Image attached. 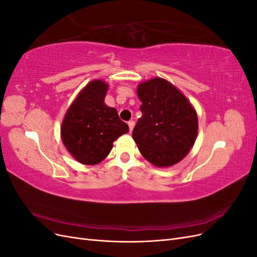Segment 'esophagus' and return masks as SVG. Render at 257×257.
<instances>
[{
	"mask_svg": "<svg viewBox=\"0 0 257 257\" xmlns=\"http://www.w3.org/2000/svg\"><path fill=\"white\" fill-rule=\"evenodd\" d=\"M127 125H128V127H130V132H132V131H133L134 126H135V122H134V121H128V122H127Z\"/></svg>",
	"mask_w": 257,
	"mask_h": 257,
	"instance_id": "1",
	"label": "esophagus"
}]
</instances>
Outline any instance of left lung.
Listing matches in <instances>:
<instances>
[{"label": "left lung", "mask_w": 257, "mask_h": 257, "mask_svg": "<svg viewBox=\"0 0 257 257\" xmlns=\"http://www.w3.org/2000/svg\"><path fill=\"white\" fill-rule=\"evenodd\" d=\"M143 115L133 138L143 157L158 167L175 165L193 147L197 136V114L186 97L162 78L138 85Z\"/></svg>", "instance_id": "obj_1"}]
</instances>
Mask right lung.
<instances>
[{
	"label": "right lung",
	"mask_w": 257,
	"mask_h": 257,
	"mask_svg": "<svg viewBox=\"0 0 257 257\" xmlns=\"http://www.w3.org/2000/svg\"><path fill=\"white\" fill-rule=\"evenodd\" d=\"M107 89L104 81L90 82L68 108L62 123V142L81 164L103 161L115 139L128 132L118 111L104 103Z\"/></svg>",
	"instance_id": "obj_1"
}]
</instances>
